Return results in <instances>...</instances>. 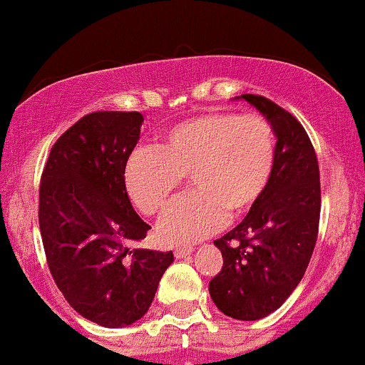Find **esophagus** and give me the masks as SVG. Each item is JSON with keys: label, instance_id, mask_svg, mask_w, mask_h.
I'll return each mask as SVG.
<instances>
[{"label": "esophagus", "instance_id": "esophagus-1", "mask_svg": "<svg viewBox=\"0 0 365 365\" xmlns=\"http://www.w3.org/2000/svg\"><path fill=\"white\" fill-rule=\"evenodd\" d=\"M191 252H193V247H191V245H179V247L174 248V255L178 259L186 257V255H190Z\"/></svg>", "mask_w": 365, "mask_h": 365}]
</instances>
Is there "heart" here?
Listing matches in <instances>:
<instances>
[{"mask_svg":"<svg viewBox=\"0 0 365 365\" xmlns=\"http://www.w3.org/2000/svg\"><path fill=\"white\" fill-rule=\"evenodd\" d=\"M277 136L259 113L209 111L172 125L156 149L131 154L124 168L129 198L145 216H158L190 178L193 193L160 222L167 243L209 236L250 212L273 179Z\"/></svg>","mask_w":365,"mask_h":365,"instance_id":"heart-1","label":"heart"}]
</instances>
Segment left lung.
Returning a JSON list of instances; mask_svg holds the SVG:
<instances>
[{
  "mask_svg": "<svg viewBox=\"0 0 365 365\" xmlns=\"http://www.w3.org/2000/svg\"><path fill=\"white\" fill-rule=\"evenodd\" d=\"M277 135V163L268 191L243 222L215 241L222 272L209 282L225 316L255 321L279 309L304 277L319 230V165L294 115L273 101L243 93Z\"/></svg>",
  "mask_w": 365,
  "mask_h": 365,
  "instance_id": "1",
  "label": "left lung"
}]
</instances>
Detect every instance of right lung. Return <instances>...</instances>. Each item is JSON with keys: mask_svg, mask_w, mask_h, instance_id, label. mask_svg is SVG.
Wrapping results in <instances>:
<instances>
[{"mask_svg": "<svg viewBox=\"0 0 365 365\" xmlns=\"http://www.w3.org/2000/svg\"><path fill=\"white\" fill-rule=\"evenodd\" d=\"M138 111H93L53 145L38 190V225L53 280L68 305L108 328L149 310L172 252L135 248L147 225L124 168L140 140Z\"/></svg>", "mask_w": 365, "mask_h": 365, "instance_id": "right-lung-1", "label": "right lung"}]
</instances>
